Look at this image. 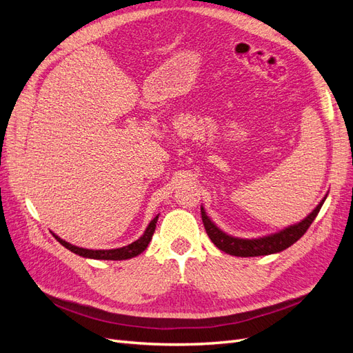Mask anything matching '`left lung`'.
<instances>
[{
  "instance_id": "obj_1",
  "label": "left lung",
  "mask_w": 353,
  "mask_h": 353,
  "mask_svg": "<svg viewBox=\"0 0 353 353\" xmlns=\"http://www.w3.org/2000/svg\"><path fill=\"white\" fill-rule=\"evenodd\" d=\"M328 193L324 196L321 201H319V205L301 222L288 225L279 232H272V234H268V236L258 237V239H240V237L230 236V234L222 231L216 223L208 216V213L203 206H201V219L209 239L222 252L232 256H240V258H253V256L272 254L290 248L292 244H294L303 236L306 230L311 227V223L316 218L318 212L324 205Z\"/></svg>"
}]
</instances>
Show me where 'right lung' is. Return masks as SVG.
Wrapping results in <instances>:
<instances>
[{
	"instance_id": "1",
	"label": "right lung",
	"mask_w": 353,
	"mask_h": 353,
	"mask_svg": "<svg viewBox=\"0 0 353 353\" xmlns=\"http://www.w3.org/2000/svg\"><path fill=\"white\" fill-rule=\"evenodd\" d=\"M157 219H159V215L154 216L150 223H148V227L145 228L143 236L135 240L134 243L128 244V245H123V248H117V249H109V250H92V249H83V248H78V245L74 244H70L68 243L66 240L60 239L57 234L52 232V236H54V239L61 244L65 245V248L70 252H73L74 254H79L82 256V258H88V259H100V261H125V259H131V258H135V256H138L140 253H143L148 243L152 241V237H153V232L156 230V223H157Z\"/></svg>"
}]
</instances>
